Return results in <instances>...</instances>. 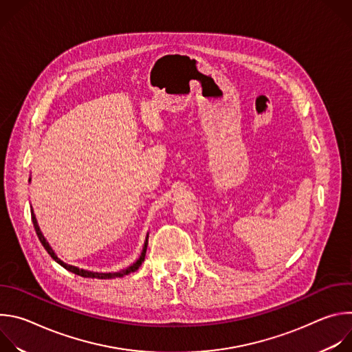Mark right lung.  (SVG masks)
Wrapping results in <instances>:
<instances>
[{"label": "right lung", "instance_id": "add662e5", "mask_svg": "<svg viewBox=\"0 0 352 352\" xmlns=\"http://www.w3.org/2000/svg\"><path fill=\"white\" fill-rule=\"evenodd\" d=\"M32 181V178H29V182ZM30 213H32V221H33V226H34V230H36V234H37V236H38V239H40V242H41V245L44 246V249L47 250V254L52 256L58 265H61L64 269H67L68 272H71V273H74V274H76V276H80V277H86V278H98V280H107V278H117V277H124V276H126V274H129V273H133V272H136L139 267H140V265L143 263V261H144V255H146V249H147V238H148V232L146 234V239H144V243H143V248H142V252H140V256L136 259V262H133L132 265H129L128 267H125V269H121V270H118V272H111V273H103V272H90V270H86V269H79V267H76V266H72V265H68V263H65V262H63L58 256H57V254L54 252V249L50 246V243L47 242V239L44 238V235H43V232H41V230H40V227H38V224H37V220H36V216H34V213H33V209H32V206H30Z\"/></svg>", "mask_w": 352, "mask_h": 352}]
</instances>
